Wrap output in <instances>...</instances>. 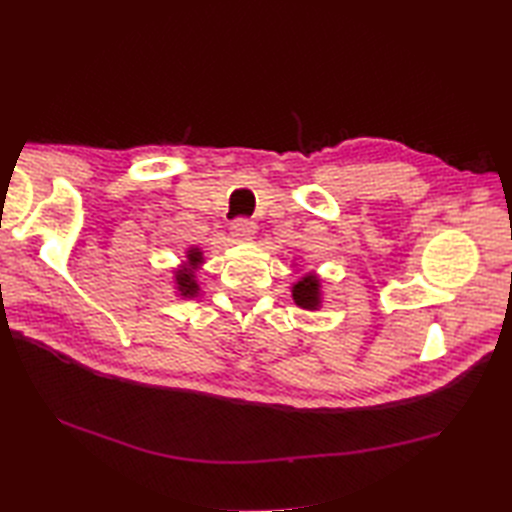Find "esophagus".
<instances>
[{
  "label": "esophagus",
  "mask_w": 512,
  "mask_h": 512,
  "mask_svg": "<svg viewBox=\"0 0 512 512\" xmlns=\"http://www.w3.org/2000/svg\"><path fill=\"white\" fill-rule=\"evenodd\" d=\"M231 233L239 242H248V239H253L255 235V224L248 220V217H239L231 224Z\"/></svg>",
  "instance_id": "1"
}]
</instances>
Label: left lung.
Wrapping results in <instances>:
<instances>
[{
    "instance_id": "left-lung-1",
    "label": "left lung",
    "mask_w": 512,
    "mask_h": 512,
    "mask_svg": "<svg viewBox=\"0 0 512 512\" xmlns=\"http://www.w3.org/2000/svg\"><path fill=\"white\" fill-rule=\"evenodd\" d=\"M319 279L314 275H306L301 277V281H297L295 288H292V299H295L297 306L306 308V310H317L321 303V292H319Z\"/></svg>"
}]
</instances>
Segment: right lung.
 Instances as JSON below:
<instances>
[{
    "mask_svg": "<svg viewBox=\"0 0 512 512\" xmlns=\"http://www.w3.org/2000/svg\"><path fill=\"white\" fill-rule=\"evenodd\" d=\"M187 257H189V266L176 273V286H178L182 297H195L198 295V284H195L193 270L202 264V253L198 248H191Z\"/></svg>",
    "mask_w": 512,
    "mask_h": 512,
    "instance_id": "right-lung-1",
    "label": "right lung"
}]
</instances>
